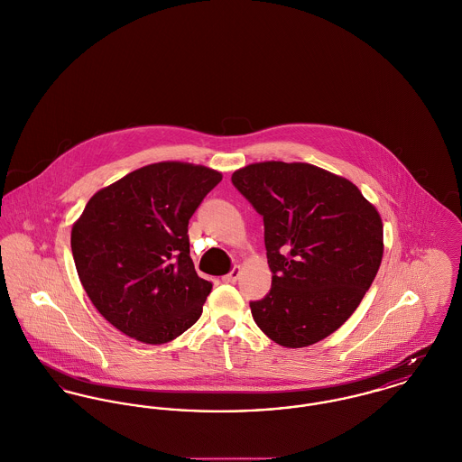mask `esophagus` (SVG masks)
I'll return each mask as SVG.
<instances>
[{"label": "esophagus", "instance_id": "esophagus-1", "mask_svg": "<svg viewBox=\"0 0 462 462\" xmlns=\"http://www.w3.org/2000/svg\"><path fill=\"white\" fill-rule=\"evenodd\" d=\"M239 275H241V267H234L226 275H223V282L234 284V282L239 279Z\"/></svg>", "mask_w": 462, "mask_h": 462}]
</instances>
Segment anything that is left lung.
Here are the masks:
<instances>
[{
	"label": "left lung",
	"mask_w": 462,
	"mask_h": 462,
	"mask_svg": "<svg viewBox=\"0 0 462 462\" xmlns=\"http://www.w3.org/2000/svg\"><path fill=\"white\" fill-rule=\"evenodd\" d=\"M232 183L263 217L272 288L251 301L279 346L307 347L344 325L383 254L379 211L349 180L303 162L249 163Z\"/></svg>",
	"instance_id": "1"
}]
</instances>
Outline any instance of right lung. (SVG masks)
<instances>
[{
	"label": "right lung",
	"instance_id": "obj_1",
	"mask_svg": "<svg viewBox=\"0 0 462 462\" xmlns=\"http://www.w3.org/2000/svg\"><path fill=\"white\" fill-rule=\"evenodd\" d=\"M221 178L204 165L150 163L94 193L75 221L83 290L127 337L161 346L200 318L213 284L193 267L189 219Z\"/></svg>",
	"mask_w": 462,
	"mask_h": 462
}]
</instances>
